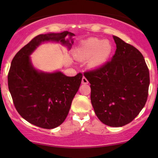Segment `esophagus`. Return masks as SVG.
Returning <instances> with one entry per match:
<instances>
[{"mask_svg": "<svg viewBox=\"0 0 158 158\" xmlns=\"http://www.w3.org/2000/svg\"><path fill=\"white\" fill-rule=\"evenodd\" d=\"M82 83L83 84H88V80L86 79L85 77H83V78H82Z\"/></svg>", "mask_w": 158, "mask_h": 158, "instance_id": "obj_1", "label": "esophagus"}]
</instances>
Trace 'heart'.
<instances>
[{
  "label": "heart",
  "instance_id": "heart-1",
  "mask_svg": "<svg viewBox=\"0 0 158 158\" xmlns=\"http://www.w3.org/2000/svg\"><path fill=\"white\" fill-rule=\"evenodd\" d=\"M111 52V45L109 41H102L97 38H90L81 43L77 49L76 56L79 60H89L90 66L101 65L106 61Z\"/></svg>",
  "mask_w": 158,
  "mask_h": 158
}]
</instances>
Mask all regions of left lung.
I'll use <instances>...</instances> for the list:
<instances>
[{
  "label": "left lung",
  "mask_w": 158,
  "mask_h": 158,
  "mask_svg": "<svg viewBox=\"0 0 158 158\" xmlns=\"http://www.w3.org/2000/svg\"><path fill=\"white\" fill-rule=\"evenodd\" d=\"M116 44L111 61L84 73L90 83V101L97 117L107 126L130 123L148 96L150 73L143 55L132 45L113 36Z\"/></svg>",
  "instance_id": "left-lung-1"
}]
</instances>
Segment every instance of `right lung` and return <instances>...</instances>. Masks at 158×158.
Instances as JSON below:
<instances>
[{"instance_id": "1", "label": "right lung", "mask_w": 158, "mask_h": 158, "mask_svg": "<svg viewBox=\"0 0 158 158\" xmlns=\"http://www.w3.org/2000/svg\"><path fill=\"white\" fill-rule=\"evenodd\" d=\"M70 36V40L66 36ZM74 34H40L22 47L12 60L8 74V89L18 113L31 124L44 129H54L62 124L81 85L83 75L68 77L61 72L38 71L29 56L42 42H60L70 49Z\"/></svg>"}]
</instances>
